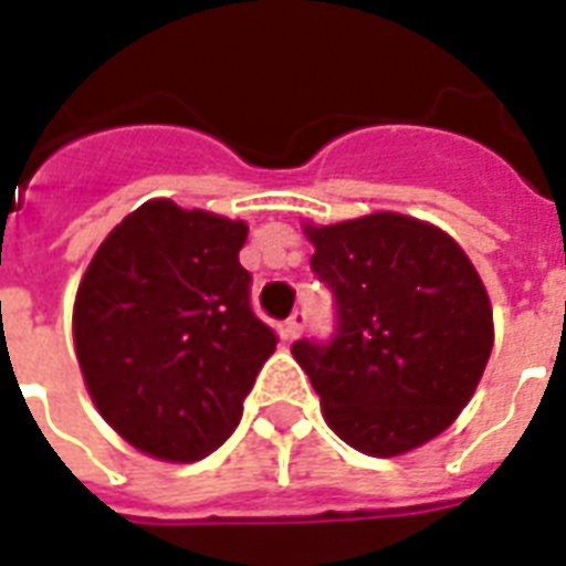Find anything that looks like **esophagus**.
<instances>
[{"mask_svg": "<svg viewBox=\"0 0 566 566\" xmlns=\"http://www.w3.org/2000/svg\"><path fill=\"white\" fill-rule=\"evenodd\" d=\"M303 331H306V312H294L291 318L284 321V327H282L284 339H296Z\"/></svg>", "mask_w": 566, "mask_h": 566, "instance_id": "obj_1", "label": "esophagus"}]
</instances>
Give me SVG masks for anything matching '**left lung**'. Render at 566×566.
I'll return each mask as SVG.
<instances>
[{
  "instance_id": "obj_1",
  "label": "left lung",
  "mask_w": 566,
  "mask_h": 566,
  "mask_svg": "<svg viewBox=\"0 0 566 566\" xmlns=\"http://www.w3.org/2000/svg\"><path fill=\"white\" fill-rule=\"evenodd\" d=\"M312 270L336 296L331 345L294 343L336 437L397 458L470 403L494 345L479 272L446 230L400 211L303 223Z\"/></svg>"
}]
</instances>
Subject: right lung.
<instances>
[{
    "mask_svg": "<svg viewBox=\"0 0 566 566\" xmlns=\"http://www.w3.org/2000/svg\"><path fill=\"white\" fill-rule=\"evenodd\" d=\"M245 239V221L148 199L81 275L72 336L87 394L117 437L157 461L218 449L275 352L239 263Z\"/></svg>",
    "mask_w": 566,
    "mask_h": 566,
    "instance_id": "add662e5",
    "label": "right lung"
}]
</instances>
